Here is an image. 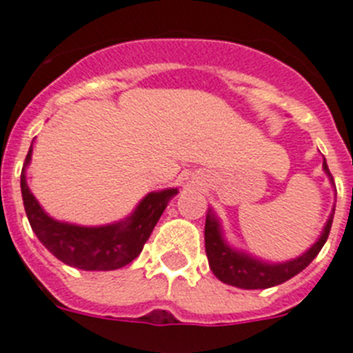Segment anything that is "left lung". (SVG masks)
I'll use <instances>...</instances> for the list:
<instances>
[{
  "mask_svg": "<svg viewBox=\"0 0 353 353\" xmlns=\"http://www.w3.org/2000/svg\"><path fill=\"white\" fill-rule=\"evenodd\" d=\"M323 170L334 185L327 161H323ZM334 210H336V206L332 208L327 224L323 226L319 239L305 253L292 260H287V262H268V260L256 259L253 254L236 250V248L228 244L226 239H224V232H222L221 221L210 208L206 213V224H204V245H206L210 269L221 282L239 287V289H268V287L280 285V283L291 280L298 272L303 271L318 256V253L327 242L330 228H332Z\"/></svg>",
  "mask_w": 353,
  "mask_h": 353,
  "instance_id": "obj_1",
  "label": "left lung"
}]
</instances>
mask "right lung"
<instances>
[{
	"mask_svg": "<svg viewBox=\"0 0 353 353\" xmlns=\"http://www.w3.org/2000/svg\"><path fill=\"white\" fill-rule=\"evenodd\" d=\"M30 161L32 147L21 170V194L32 230L55 259L82 271H114L131 263L149 241L168 201L179 194L177 188L150 192L123 221L103 226H79L57 221L44 212L26 185V167Z\"/></svg>",
	"mask_w": 353,
	"mask_h": 353,
	"instance_id": "1",
	"label": "right lung"
}]
</instances>
